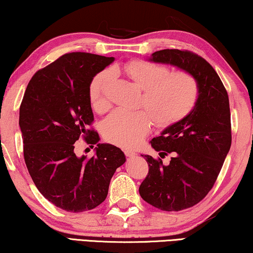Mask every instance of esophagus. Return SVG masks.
<instances>
[{
  "instance_id": "34e87169",
  "label": "esophagus",
  "mask_w": 253,
  "mask_h": 253,
  "mask_svg": "<svg viewBox=\"0 0 253 253\" xmlns=\"http://www.w3.org/2000/svg\"><path fill=\"white\" fill-rule=\"evenodd\" d=\"M124 154H126V157H134L135 155H137V153L133 150H130V149H126L124 150Z\"/></svg>"
}]
</instances>
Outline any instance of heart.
Returning a JSON list of instances; mask_svg holds the SVG:
<instances>
[{"mask_svg": "<svg viewBox=\"0 0 253 253\" xmlns=\"http://www.w3.org/2000/svg\"><path fill=\"white\" fill-rule=\"evenodd\" d=\"M115 73H123L142 90L140 105L147 111H114L103 124V132L110 141L121 147H134L148 133L151 120L158 127H167L188 116L199 98V84L185 71L169 72L165 65L146 60H133ZM107 72H98L88 87L89 102L97 113H104L110 106Z\"/></svg>", "mask_w": 253, "mask_h": 253, "instance_id": "obj_1", "label": "heart"}]
</instances>
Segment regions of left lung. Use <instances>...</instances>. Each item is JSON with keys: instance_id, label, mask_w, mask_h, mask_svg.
Instances as JSON below:
<instances>
[{"instance_id": "1", "label": "left lung", "mask_w": 253, "mask_h": 253, "mask_svg": "<svg viewBox=\"0 0 253 253\" xmlns=\"http://www.w3.org/2000/svg\"><path fill=\"white\" fill-rule=\"evenodd\" d=\"M149 60L175 65L199 84V98L191 113L150 141L162 158L172 154L169 164L143 156L149 170L140 184V196L162 211H180L200 203L215 184L232 143L230 102L217 72L196 53L162 49Z\"/></svg>"}]
</instances>
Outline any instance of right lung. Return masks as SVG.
<instances>
[{
  "label": "right lung",
  "mask_w": 253,
  "mask_h": 253,
  "mask_svg": "<svg viewBox=\"0 0 253 253\" xmlns=\"http://www.w3.org/2000/svg\"><path fill=\"white\" fill-rule=\"evenodd\" d=\"M113 61L67 53L38 70L23 95L19 126L26 166L42 196L67 211H91L102 204L116 169L126 162L123 151L110 143H98L91 158L75 154L80 138L88 145L98 142V133L89 129L94 114L88 87Z\"/></svg>",
  "instance_id": "obj_1"
}]
</instances>
